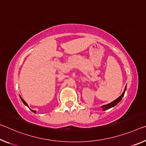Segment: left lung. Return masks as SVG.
Segmentation results:
<instances>
[{
  "instance_id": "1",
  "label": "left lung",
  "mask_w": 146,
  "mask_h": 146,
  "mask_svg": "<svg viewBox=\"0 0 146 146\" xmlns=\"http://www.w3.org/2000/svg\"><path fill=\"white\" fill-rule=\"evenodd\" d=\"M126 88H127V86H125V90H124V91H123V94H122L121 95V96H120L118 98L115 99V100H114V101H112V103H109V104H107V105H103V106H102L103 110L109 109V108L113 107V106H114L115 105H116L119 102V101L121 100L122 98H123V97L124 94H125V90H126Z\"/></svg>"
}]
</instances>
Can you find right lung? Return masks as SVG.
Masks as SVG:
<instances>
[{
    "label": "right lung",
    "instance_id": "1",
    "mask_svg": "<svg viewBox=\"0 0 146 146\" xmlns=\"http://www.w3.org/2000/svg\"><path fill=\"white\" fill-rule=\"evenodd\" d=\"M20 98H21V101H23V103H24L25 105H26V106H28V105H27V103L26 102H25V100H24V99H23V98H21V96H20ZM28 107H29V106H28ZM32 110V112H33L34 113H36V110Z\"/></svg>",
    "mask_w": 146,
    "mask_h": 146
}]
</instances>
